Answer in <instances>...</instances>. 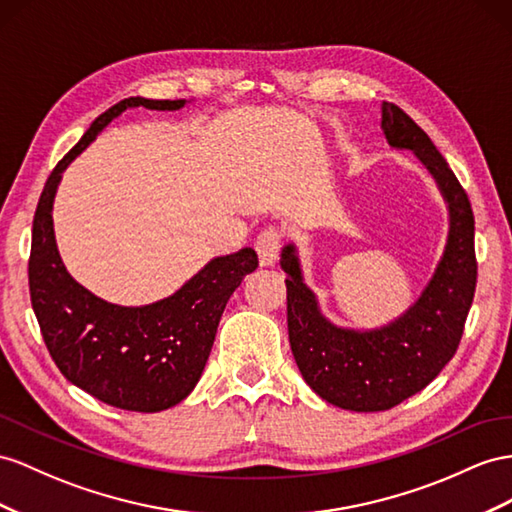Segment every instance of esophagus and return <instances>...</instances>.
Instances as JSON below:
<instances>
[{"label": "esophagus", "mask_w": 512, "mask_h": 512, "mask_svg": "<svg viewBox=\"0 0 512 512\" xmlns=\"http://www.w3.org/2000/svg\"><path fill=\"white\" fill-rule=\"evenodd\" d=\"M257 255L261 266H272L274 261H277L279 255V248H281V231L277 227H268L257 235Z\"/></svg>", "instance_id": "1"}]
</instances>
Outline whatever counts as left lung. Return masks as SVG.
I'll list each match as a JSON object with an SVG mask.
<instances>
[{
	"mask_svg": "<svg viewBox=\"0 0 512 512\" xmlns=\"http://www.w3.org/2000/svg\"><path fill=\"white\" fill-rule=\"evenodd\" d=\"M381 127L389 147L415 153L448 205V240L424 292L381 329H344L322 316L296 246L281 251L287 331L298 370L322 400L357 413L387 411L435 381L461 342L478 274L474 212L448 162L426 131L393 103H383Z\"/></svg>",
	"mask_w": 512,
	"mask_h": 512,
	"instance_id": "left-lung-1",
	"label": "left lung"
}]
</instances>
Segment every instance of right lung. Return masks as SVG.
<instances>
[{"instance_id":"right-lung-1","label":"right lung","mask_w":512,"mask_h":512,"mask_svg":"<svg viewBox=\"0 0 512 512\" xmlns=\"http://www.w3.org/2000/svg\"><path fill=\"white\" fill-rule=\"evenodd\" d=\"M140 106L173 112L186 99L129 97L97 116L51 170L38 199L28 274L32 309L64 378L116 409L157 413L188 398L199 383L227 300L259 261L251 246L214 257L175 294L142 307L108 303L67 272L51 218L62 173L103 127Z\"/></svg>"}]
</instances>
